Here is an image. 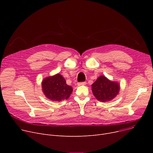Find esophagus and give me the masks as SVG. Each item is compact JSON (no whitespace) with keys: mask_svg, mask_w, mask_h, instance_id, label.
I'll return each instance as SVG.
<instances>
[{"mask_svg":"<svg viewBox=\"0 0 153 153\" xmlns=\"http://www.w3.org/2000/svg\"><path fill=\"white\" fill-rule=\"evenodd\" d=\"M86 84L85 82H79L77 83V85L79 86H81V85H85Z\"/></svg>","mask_w":153,"mask_h":153,"instance_id":"obj_1","label":"esophagus"}]
</instances>
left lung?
<instances>
[{
	"label": "left lung",
	"mask_w": 153,
	"mask_h": 153,
	"mask_svg": "<svg viewBox=\"0 0 153 153\" xmlns=\"http://www.w3.org/2000/svg\"><path fill=\"white\" fill-rule=\"evenodd\" d=\"M120 89V84L108 79L105 76H99L92 84V91L96 99L107 102L115 99Z\"/></svg>",
	"instance_id": "1"
}]
</instances>
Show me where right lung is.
<instances>
[{
	"label": "right lung",
	"mask_w": 153,
	"mask_h": 153,
	"mask_svg": "<svg viewBox=\"0 0 153 153\" xmlns=\"http://www.w3.org/2000/svg\"><path fill=\"white\" fill-rule=\"evenodd\" d=\"M42 87L45 97L53 102L68 99L73 91L72 87L66 84L65 79L59 73L43 79Z\"/></svg>",
	"instance_id": "1"
}]
</instances>
